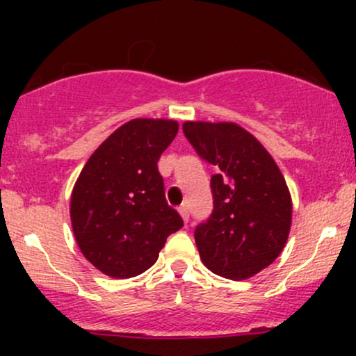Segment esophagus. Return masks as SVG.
I'll use <instances>...</instances> for the list:
<instances>
[{
	"label": "esophagus",
	"mask_w": 356,
	"mask_h": 356,
	"mask_svg": "<svg viewBox=\"0 0 356 356\" xmlns=\"http://www.w3.org/2000/svg\"><path fill=\"white\" fill-rule=\"evenodd\" d=\"M179 213H181L182 220H184L186 224H188V220H189V208L186 207V204H182V207H179Z\"/></svg>",
	"instance_id": "34e87169"
}]
</instances>
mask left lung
Wrapping results in <instances>:
<instances>
[{
    "label": "left lung",
    "mask_w": 356,
    "mask_h": 356,
    "mask_svg": "<svg viewBox=\"0 0 356 356\" xmlns=\"http://www.w3.org/2000/svg\"><path fill=\"white\" fill-rule=\"evenodd\" d=\"M184 136L215 165L213 211L195 229L208 270L232 281L253 277L281 254L291 229L289 189L274 158L232 122H186Z\"/></svg>",
    "instance_id": "obj_1"
}]
</instances>
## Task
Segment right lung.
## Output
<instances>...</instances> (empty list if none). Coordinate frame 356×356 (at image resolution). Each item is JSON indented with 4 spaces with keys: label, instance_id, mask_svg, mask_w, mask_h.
<instances>
[{
    "label": "right lung",
    "instance_id": "1",
    "mask_svg": "<svg viewBox=\"0 0 356 356\" xmlns=\"http://www.w3.org/2000/svg\"><path fill=\"white\" fill-rule=\"evenodd\" d=\"M175 120L134 118L92 153L74 186L70 218L82 254L103 274L136 277L156 261L168 236L184 225L165 200L160 155Z\"/></svg>",
    "mask_w": 356,
    "mask_h": 356
}]
</instances>
